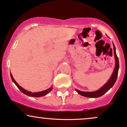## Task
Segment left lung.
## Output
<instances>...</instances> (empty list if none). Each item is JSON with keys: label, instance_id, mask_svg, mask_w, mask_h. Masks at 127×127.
<instances>
[{"label": "left lung", "instance_id": "8db88e82", "mask_svg": "<svg viewBox=\"0 0 127 127\" xmlns=\"http://www.w3.org/2000/svg\"><path fill=\"white\" fill-rule=\"evenodd\" d=\"M113 45L114 55H115V60H116V64H115V69H114L113 74H112L111 77L110 78V79L108 80V82H107L103 86L101 87L99 90L95 91V92H83V91H80L77 90V89H75L77 91V92H78L80 95H82V96H86V97H89V98L99 97V96L103 95L105 93H106V92L113 86L115 83L116 82V80L118 77V70H119V60H118V58L116 53L115 46L113 43Z\"/></svg>", "mask_w": 127, "mask_h": 127}]
</instances>
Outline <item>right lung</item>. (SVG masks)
Returning a JSON list of instances; mask_svg holds the SVG:
<instances>
[{"instance_id":"obj_1","label":"right lung","mask_w":127,"mask_h":127,"mask_svg":"<svg viewBox=\"0 0 127 127\" xmlns=\"http://www.w3.org/2000/svg\"><path fill=\"white\" fill-rule=\"evenodd\" d=\"M10 75H11V79H12V82H13L15 84V85L17 86V88L20 89V91L22 93L25 94H26V95H28V96H32V97H39V96H44V95L47 94L48 92H50L52 89V88H49V89H47V90L42 91V92H35V93H32V92H30V91H28L27 90H26V89H23V88H21L20 86H19L17 83L15 82V80L14 79L12 74H10Z\"/></svg>"}]
</instances>
